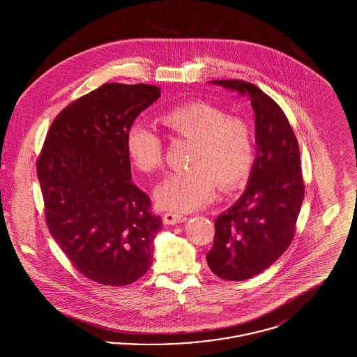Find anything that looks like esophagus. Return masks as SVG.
<instances>
[{
  "label": "esophagus",
  "instance_id": "34e87169",
  "mask_svg": "<svg viewBox=\"0 0 357 357\" xmlns=\"http://www.w3.org/2000/svg\"><path fill=\"white\" fill-rule=\"evenodd\" d=\"M186 217L185 215H181V214H176V213H166L163 215V222L166 225H176V223H182V222H186Z\"/></svg>",
  "mask_w": 357,
  "mask_h": 357
}]
</instances>
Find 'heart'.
<instances>
[{
    "label": "heart",
    "instance_id": "obj_1",
    "mask_svg": "<svg viewBox=\"0 0 357 357\" xmlns=\"http://www.w3.org/2000/svg\"><path fill=\"white\" fill-rule=\"evenodd\" d=\"M172 137L194 142L190 170L172 172L156 188V201L174 211H191L210 204L220 186L231 192L250 176L255 162V139L249 123L201 100L172 107L160 115ZM127 153L136 169L146 174L160 170L162 137L143 124H132L126 139Z\"/></svg>",
    "mask_w": 357,
    "mask_h": 357
}]
</instances>
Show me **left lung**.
<instances>
[{"label": "left lung", "mask_w": 357, "mask_h": 357, "mask_svg": "<svg viewBox=\"0 0 357 357\" xmlns=\"http://www.w3.org/2000/svg\"><path fill=\"white\" fill-rule=\"evenodd\" d=\"M214 84L248 95L255 115L257 155L245 192L215 220V236L206 255L208 268L227 281L264 272L285 253L296 233L304 199L300 149L281 107L243 80Z\"/></svg>", "instance_id": "left-lung-1"}]
</instances>
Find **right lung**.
I'll return each instance as SVG.
<instances>
[{"mask_svg":"<svg viewBox=\"0 0 357 357\" xmlns=\"http://www.w3.org/2000/svg\"><path fill=\"white\" fill-rule=\"evenodd\" d=\"M159 98L156 85L102 84L54 118L37 159L52 237L98 284L130 285L153 264L162 218L131 181L126 139Z\"/></svg>","mask_w":357,"mask_h":357,"instance_id":"1","label":"right lung"}]
</instances>
